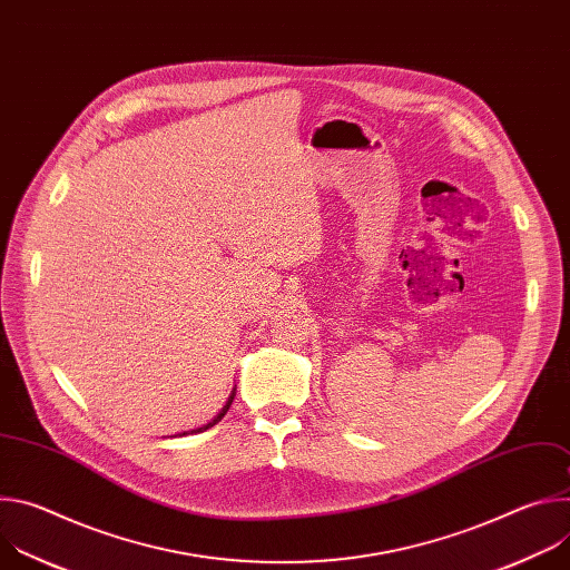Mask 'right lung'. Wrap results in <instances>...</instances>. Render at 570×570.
Returning <instances> with one entry per match:
<instances>
[{
    "instance_id": "right-lung-1",
    "label": "right lung",
    "mask_w": 570,
    "mask_h": 570,
    "mask_svg": "<svg viewBox=\"0 0 570 570\" xmlns=\"http://www.w3.org/2000/svg\"><path fill=\"white\" fill-rule=\"evenodd\" d=\"M234 390H236V387H232V392H229V396H227V401H225V405H223V409H220V413H218V415H216V417H214V420H212V422H207V424H203V426H200V429H194V431H185V433H178V435H176V438H185V435H191V433H203V431H207V429H212V426H214V424H218V422H220V420H223V417H225V413H227V411H229V405H232V401H234V394H236V392H234Z\"/></svg>"
}]
</instances>
